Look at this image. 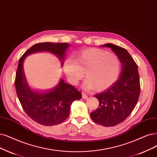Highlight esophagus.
I'll list each match as a JSON object with an SVG mask.
<instances>
[{
	"label": "esophagus",
	"mask_w": 157,
	"mask_h": 157,
	"mask_svg": "<svg viewBox=\"0 0 157 157\" xmlns=\"http://www.w3.org/2000/svg\"><path fill=\"white\" fill-rule=\"evenodd\" d=\"M82 98H83V99H87L88 96H87V94H86L85 92H82Z\"/></svg>",
	"instance_id": "34e87169"
}]
</instances>
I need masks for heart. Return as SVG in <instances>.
<instances>
[{
	"label": "heart",
	"instance_id": "b5f03b06",
	"mask_svg": "<svg viewBox=\"0 0 157 157\" xmlns=\"http://www.w3.org/2000/svg\"><path fill=\"white\" fill-rule=\"evenodd\" d=\"M63 70L68 81L77 85L86 75L83 83L85 90L96 88L98 91L109 89L118 80L121 63L118 57L113 53L97 48H90L79 52L75 59L68 57L63 65Z\"/></svg>",
	"mask_w": 157,
	"mask_h": 157
}]
</instances>
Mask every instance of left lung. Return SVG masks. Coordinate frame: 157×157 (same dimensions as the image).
I'll return each mask as SVG.
<instances>
[{
    "label": "left lung",
    "instance_id": "left-lung-1",
    "mask_svg": "<svg viewBox=\"0 0 157 157\" xmlns=\"http://www.w3.org/2000/svg\"><path fill=\"white\" fill-rule=\"evenodd\" d=\"M101 46L111 48L117 55L121 72L111 87L94 96L100 103L90 117L98 124L111 127L124 121L135 109L140 93V78L138 65L125 48L111 43Z\"/></svg>",
    "mask_w": 157,
    "mask_h": 157
}]
</instances>
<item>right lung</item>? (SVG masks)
I'll return each mask as SVG.
<instances>
[{
	"instance_id": "obj_1",
	"label": "right lung",
	"mask_w": 157,
	"mask_h": 157,
	"mask_svg": "<svg viewBox=\"0 0 157 157\" xmlns=\"http://www.w3.org/2000/svg\"><path fill=\"white\" fill-rule=\"evenodd\" d=\"M68 46L65 43H37L26 50L19 59L15 79L17 94L26 114L39 124L50 126L63 122L68 117L72 103L80 100L82 93L62 79L50 92L42 94L32 91L27 84L23 62L26 56L39 51L51 52L63 59Z\"/></svg>"
}]
</instances>
